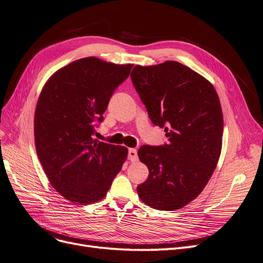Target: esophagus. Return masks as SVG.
Masks as SVG:
<instances>
[{
  "label": "esophagus",
  "mask_w": 263,
  "mask_h": 263,
  "mask_svg": "<svg viewBox=\"0 0 263 263\" xmlns=\"http://www.w3.org/2000/svg\"><path fill=\"white\" fill-rule=\"evenodd\" d=\"M128 160L130 162H137L138 161V155L136 149H129L128 150Z\"/></svg>",
  "instance_id": "1"
}]
</instances>
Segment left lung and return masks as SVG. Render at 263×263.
<instances>
[{
  "label": "left lung",
  "mask_w": 263,
  "mask_h": 263,
  "mask_svg": "<svg viewBox=\"0 0 263 263\" xmlns=\"http://www.w3.org/2000/svg\"><path fill=\"white\" fill-rule=\"evenodd\" d=\"M130 77L152 123L164 127L168 138L167 144L138 150L149 170L138 196L159 211L180 209L204 190L221 153L218 93L208 80L177 61L137 65Z\"/></svg>",
  "instance_id": "obj_1"
}]
</instances>
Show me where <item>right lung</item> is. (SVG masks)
Listing matches in <instances>:
<instances>
[{
  "mask_svg": "<svg viewBox=\"0 0 263 263\" xmlns=\"http://www.w3.org/2000/svg\"><path fill=\"white\" fill-rule=\"evenodd\" d=\"M133 66L82 58L57 70L41 90L34 113L37 157L51 186L72 203L101 201L127 159L126 146L92 135Z\"/></svg>",
  "mask_w": 263,
  "mask_h": 263,
  "instance_id": "obj_1",
  "label": "right lung"
}]
</instances>
